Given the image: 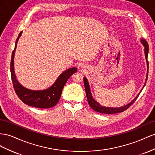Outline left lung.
<instances>
[{
    "label": "left lung",
    "instance_id": "obj_1",
    "mask_svg": "<svg viewBox=\"0 0 155 155\" xmlns=\"http://www.w3.org/2000/svg\"><path fill=\"white\" fill-rule=\"evenodd\" d=\"M141 43H142V45L144 47V53H145V59H146V61H147V75H146V79L145 81H147V77H148V68H149V64H148V61H147V56H148V52H149V45L148 43L147 42V41L145 39H140ZM146 82V81H145ZM145 83L144 84V86L143 87H144V86H145ZM84 87H85V90H86V97H87V102L89 105L90 106V107L94 110L95 111L99 112V113H102V114H116V113H119V112H122L123 111H125L127 108H129L130 106L133 104L135 101L136 100V99L138 98V97L140 95L139 94L136 95V97L135 98L132 100L131 102H130L129 104H127L123 107H119V108H111V107H103V106L101 105L99 103H97V101L94 99L92 95H91V90H90V84L89 82H88L87 78L84 77ZM143 90V88L141 89V90ZM141 90L140 91H141Z\"/></svg>",
    "mask_w": 155,
    "mask_h": 155
}]
</instances>
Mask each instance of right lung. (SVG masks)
Here are the masks:
<instances>
[{
    "mask_svg": "<svg viewBox=\"0 0 155 155\" xmlns=\"http://www.w3.org/2000/svg\"><path fill=\"white\" fill-rule=\"evenodd\" d=\"M23 31L19 33L16 39L14 50L13 51L10 64L12 80L16 94L23 102L30 107L39 108H48L55 106L60 100L63 88L69 78L77 71L76 68H69L61 73L53 84L47 89L43 90H32L24 87L16 78L14 70V56L17 42Z\"/></svg>",
    "mask_w": 155,
    "mask_h": 155,
    "instance_id": "obj_1",
    "label": "right lung"
}]
</instances>
